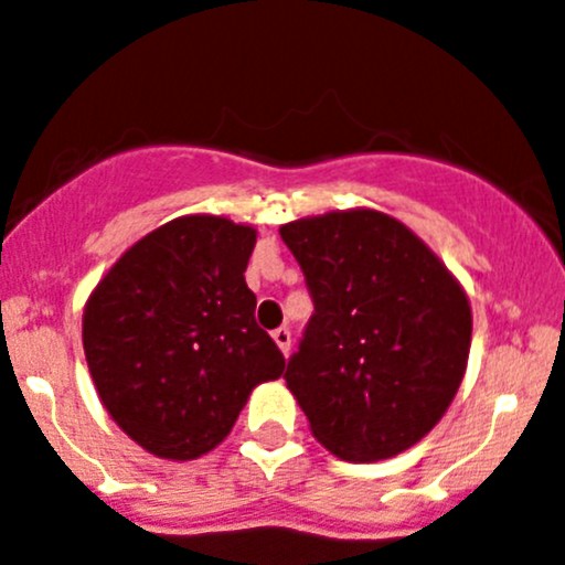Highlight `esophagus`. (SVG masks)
I'll return each mask as SVG.
<instances>
[{
	"instance_id": "esophagus-1",
	"label": "esophagus",
	"mask_w": 565,
	"mask_h": 565,
	"mask_svg": "<svg viewBox=\"0 0 565 565\" xmlns=\"http://www.w3.org/2000/svg\"><path fill=\"white\" fill-rule=\"evenodd\" d=\"M273 340H276V345L281 348V354L287 356L289 345H292V334H289V329H276V331H273Z\"/></svg>"
}]
</instances>
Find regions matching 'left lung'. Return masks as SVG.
Returning a JSON list of instances; mask_svg holds the SVG:
<instances>
[{"mask_svg":"<svg viewBox=\"0 0 565 565\" xmlns=\"http://www.w3.org/2000/svg\"><path fill=\"white\" fill-rule=\"evenodd\" d=\"M281 239L315 300L284 373L312 435L348 462L402 455L429 435L466 376L468 295L382 211L295 220Z\"/></svg>","mask_w":565,"mask_h":565,"instance_id":"obj_1","label":"left lung"}]
</instances>
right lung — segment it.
Segmentation results:
<instances>
[{"label": "right lung", "mask_w": 565, "mask_h": 565, "mask_svg": "<svg viewBox=\"0 0 565 565\" xmlns=\"http://www.w3.org/2000/svg\"><path fill=\"white\" fill-rule=\"evenodd\" d=\"M250 225L189 214L136 242L86 300L83 351L99 402L150 455L194 460L228 437L247 395L284 373L258 329Z\"/></svg>", "instance_id": "add662e5"}]
</instances>
